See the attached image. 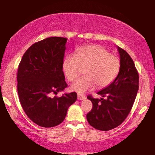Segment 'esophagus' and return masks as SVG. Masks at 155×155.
<instances>
[{
    "label": "esophagus",
    "mask_w": 155,
    "mask_h": 155,
    "mask_svg": "<svg viewBox=\"0 0 155 155\" xmlns=\"http://www.w3.org/2000/svg\"><path fill=\"white\" fill-rule=\"evenodd\" d=\"M77 97L78 100H84L85 99V97L84 95H82V94H77Z\"/></svg>",
    "instance_id": "34e87169"
}]
</instances>
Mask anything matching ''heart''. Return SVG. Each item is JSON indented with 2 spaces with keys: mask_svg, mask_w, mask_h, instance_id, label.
Returning a JSON list of instances; mask_svg holds the SVG:
<instances>
[{
  "mask_svg": "<svg viewBox=\"0 0 155 155\" xmlns=\"http://www.w3.org/2000/svg\"><path fill=\"white\" fill-rule=\"evenodd\" d=\"M63 70L69 81H75L84 69L85 76L71 85V90L84 93L95 87H107L115 80L120 70L121 62L117 56L100 45H86L76 51V56L64 58Z\"/></svg>",
  "mask_w": 155,
  "mask_h": 155,
  "instance_id": "heart-1",
  "label": "heart"
}]
</instances>
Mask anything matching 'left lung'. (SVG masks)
I'll return each mask as SVG.
<instances>
[{"label": "left lung", "mask_w": 155, "mask_h": 155, "mask_svg": "<svg viewBox=\"0 0 155 155\" xmlns=\"http://www.w3.org/2000/svg\"><path fill=\"white\" fill-rule=\"evenodd\" d=\"M121 67L118 75L109 85L97 92L100 100L87 97L92 108L86 115L87 120L98 130L108 131L122 123L133 107L138 91V71L127 52L117 47Z\"/></svg>", "instance_id": "8db88e82"}]
</instances>
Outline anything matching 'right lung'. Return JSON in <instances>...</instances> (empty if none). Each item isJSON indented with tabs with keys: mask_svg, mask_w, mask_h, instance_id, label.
<instances>
[{
	"mask_svg": "<svg viewBox=\"0 0 155 155\" xmlns=\"http://www.w3.org/2000/svg\"><path fill=\"white\" fill-rule=\"evenodd\" d=\"M68 39L51 37L33 44L23 55L17 71V91L27 116L42 127L58 125L77 99L75 92L57 94L68 87L63 64Z\"/></svg>",
	"mask_w": 155,
	"mask_h": 155,
	"instance_id": "add662e5",
	"label": "right lung"
}]
</instances>
